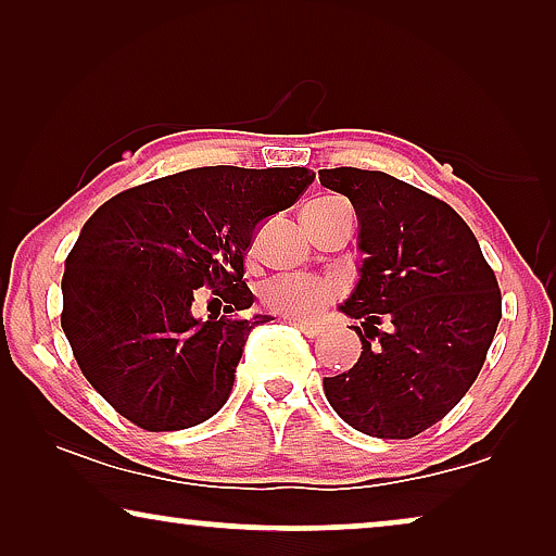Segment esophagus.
I'll return each mask as SVG.
<instances>
[{
	"instance_id": "obj_1",
	"label": "esophagus",
	"mask_w": 556,
	"mask_h": 556,
	"mask_svg": "<svg viewBox=\"0 0 556 556\" xmlns=\"http://www.w3.org/2000/svg\"><path fill=\"white\" fill-rule=\"evenodd\" d=\"M288 321H293V326H299V329L306 333L308 339H318L324 333V329L318 324H311V321H299V318H288Z\"/></svg>"
}]
</instances>
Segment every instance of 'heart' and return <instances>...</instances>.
Instances as JSON below:
<instances>
[{"mask_svg": "<svg viewBox=\"0 0 556 556\" xmlns=\"http://www.w3.org/2000/svg\"><path fill=\"white\" fill-rule=\"evenodd\" d=\"M344 202L339 197H321V200L306 204L303 212H318L331 204ZM344 295V283L339 278H316V276H276L261 288V301L268 311L286 318H314L321 311Z\"/></svg>", "mask_w": 556, "mask_h": 556, "instance_id": "heart-1", "label": "heart"}]
</instances>
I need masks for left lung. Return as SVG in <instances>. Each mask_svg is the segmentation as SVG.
<instances>
[{"label":"left lung","mask_w":556,"mask_h":556,"mask_svg":"<svg viewBox=\"0 0 556 556\" xmlns=\"http://www.w3.org/2000/svg\"><path fill=\"white\" fill-rule=\"evenodd\" d=\"M349 197L367 253L341 311L362 356L324 392L341 420L371 438L407 440L443 420L476 382L496 326L501 291L476 235L451 204L384 172L321 169Z\"/></svg>","instance_id":"8db88e82"}]
</instances>
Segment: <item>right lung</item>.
I'll return each instance as SVG.
<instances>
[{"label":"right lung","instance_id":"add662e5","mask_svg":"<svg viewBox=\"0 0 556 556\" xmlns=\"http://www.w3.org/2000/svg\"><path fill=\"white\" fill-rule=\"evenodd\" d=\"M314 181L306 166H202L131 187L101 204L65 261L60 324L83 377L149 432L210 420L232 392L253 326L242 273L255 227ZM226 314L191 316L197 287Z\"/></svg>","mask_w":556,"mask_h":556}]
</instances>
